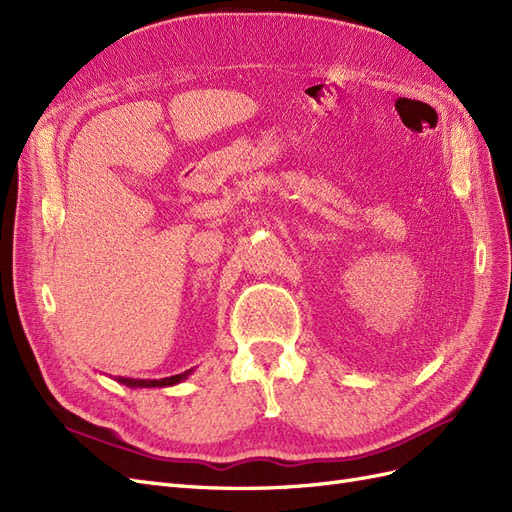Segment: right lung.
<instances>
[{"mask_svg": "<svg viewBox=\"0 0 512 512\" xmlns=\"http://www.w3.org/2000/svg\"><path fill=\"white\" fill-rule=\"evenodd\" d=\"M192 374V369L183 371V374L170 376V378H160V380H134V378H117V382L130 386V389H151V386H173L179 384L181 380H185Z\"/></svg>", "mask_w": 512, "mask_h": 512, "instance_id": "obj_1", "label": "right lung"}]
</instances>
